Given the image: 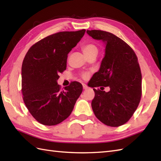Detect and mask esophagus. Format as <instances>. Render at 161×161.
Here are the masks:
<instances>
[{"label": "esophagus", "instance_id": "34e87169", "mask_svg": "<svg viewBox=\"0 0 161 161\" xmlns=\"http://www.w3.org/2000/svg\"><path fill=\"white\" fill-rule=\"evenodd\" d=\"M82 85H83V88H84V90H86V89H88V86H87V85H86V84H83Z\"/></svg>", "mask_w": 161, "mask_h": 161}]
</instances>
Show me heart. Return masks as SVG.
<instances>
[{
	"label": "heart",
	"instance_id": "heart-1",
	"mask_svg": "<svg viewBox=\"0 0 161 161\" xmlns=\"http://www.w3.org/2000/svg\"><path fill=\"white\" fill-rule=\"evenodd\" d=\"M82 50H83V53H84L85 55H87L88 54L93 53V52H94V51H97V48L96 46L93 45V44H87V45L84 46L83 47ZM88 76V73H84L83 74H81V77L84 79L87 78Z\"/></svg>",
	"mask_w": 161,
	"mask_h": 161
}]
</instances>
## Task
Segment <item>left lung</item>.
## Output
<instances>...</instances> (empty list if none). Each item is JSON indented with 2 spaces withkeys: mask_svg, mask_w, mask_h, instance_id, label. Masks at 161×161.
<instances>
[{
  "mask_svg": "<svg viewBox=\"0 0 161 161\" xmlns=\"http://www.w3.org/2000/svg\"><path fill=\"white\" fill-rule=\"evenodd\" d=\"M86 32L106 45L100 70L91 78V87L110 88L108 92L93 88L92 108L104 125L121 126L131 118L141 101L142 75L137 56L127 43L114 34L96 30Z\"/></svg>",
  "mask_w": 161,
  "mask_h": 161,
  "instance_id": "1",
  "label": "left lung"
}]
</instances>
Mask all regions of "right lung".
Here are the masks:
<instances>
[{"mask_svg": "<svg viewBox=\"0 0 161 161\" xmlns=\"http://www.w3.org/2000/svg\"><path fill=\"white\" fill-rule=\"evenodd\" d=\"M86 30L60 32L47 36L30 47L22 68V94L26 107L39 123L59 124L70 115L83 90L73 81L61 90L59 74L66 69L68 54L76 46Z\"/></svg>", "mask_w": 161, "mask_h": 161, "instance_id": "1", "label": "right lung"}]
</instances>
